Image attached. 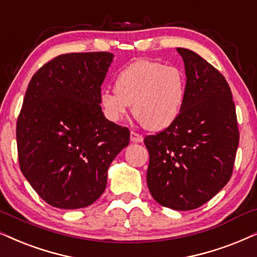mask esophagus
I'll return each instance as SVG.
<instances>
[{"label": "esophagus", "mask_w": 257, "mask_h": 257, "mask_svg": "<svg viewBox=\"0 0 257 257\" xmlns=\"http://www.w3.org/2000/svg\"><path fill=\"white\" fill-rule=\"evenodd\" d=\"M131 142L132 143H142L143 142V136L139 135L137 132H131Z\"/></svg>", "instance_id": "obj_1"}]
</instances>
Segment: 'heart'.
Instances as JSON below:
<instances>
[{
  "label": "heart",
  "mask_w": 257,
  "mask_h": 257,
  "mask_svg": "<svg viewBox=\"0 0 257 257\" xmlns=\"http://www.w3.org/2000/svg\"><path fill=\"white\" fill-rule=\"evenodd\" d=\"M114 92L105 91L99 99L106 119L124 121L133 105L136 118L151 131L168 128L178 119L185 101L186 81L172 66L139 60L116 75Z\"/></svg>",
  "instance_id": "b5f03b06"
}]
</instances>
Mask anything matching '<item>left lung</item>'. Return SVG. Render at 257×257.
<instances>
[{
  "label": "left lung",
  "instance_id": "obj_1",
  "mask_svg": "<svg viewBox=\"0 0 257 257\" xmlns=\"http://www.w3.org/2000/svg\"><path fill=\"white\" fill-rule=\"evenodd\" d=\"M177 52L185 67L184 106L171 126L145 137L146 182L159 204L186 211L210 201L229 182L239 133L224 76L195 52Z\"/></svg>",
  "mask_w": 257,
  "mask_h": 257
}]
</instances>
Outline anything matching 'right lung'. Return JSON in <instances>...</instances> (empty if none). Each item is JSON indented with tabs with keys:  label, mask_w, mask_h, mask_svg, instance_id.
<instances>
[{
	"label": "right lung",
	"mask_w": 257,
	"mask_h": 257,
	"mask_svg": "<svg viewBox=\"0 0 257 257\" xmlns=\"http://www.w3.org/2000/svg\"><path fill=\"white\" fill-rule=\"evenodd\" d=\"M113 56L59 55L29 81L16 125L20 169L55 208L95 202L106 189L109 165L130 143L128 128L107 120L99 104Z\"/></svg>",
	"instance_id": "1"
}]
</instances>
